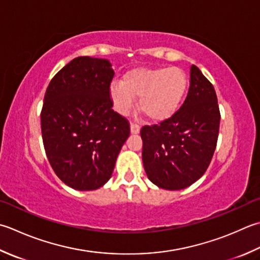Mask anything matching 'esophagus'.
Wrapping results in <instances>:
<instances>
[{
  "label": "esophagus",
  "mask_w": 260,
  "mask_h": 260,
  "mask_svg": "<svg viewBox=\"0 0 260 260\" xmlns=\"http://www.w3.org/2000/svg\"><path fill=\"white\" fill-rule=\"evenodd\" d=\"M140 128H141V126H140V124H137V123H134V121H132L131 123V132L133 134H137L140 132Z\"/></svg>",
  "instance_id": "34e87169"
}]
</instances>
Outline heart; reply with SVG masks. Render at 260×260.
Instances as JSON below:
<instances>
[{
  "mask_svg": "<svg viewBox=\"0 0 260 260\" xmlns=\"http://www.w3.org/2000/svg\"><path fill=\"white\" fill-rule=\"evenodd\" d=\"M188 76L181 69L171 66L140 68L126 73L123 82H114L110 95L120 114L128 113L135 98L151 120L164 121L175 115L187 92Z\"/></svg>",
  "mask_w": 260,
  "mask_h": 260,
  "instance_id": "obj_1",
  "label": "heart"
}]
</instances>
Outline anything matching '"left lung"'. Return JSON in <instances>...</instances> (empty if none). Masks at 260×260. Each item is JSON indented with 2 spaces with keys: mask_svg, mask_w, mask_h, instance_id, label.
<instances>
[{
  "mask_svg": "<svg viewBox=\"0 0 260 260\" xmlns=\"http://www.w3.org/2000/svg\"><path fill=\"white\" fill-rule=\"evenodd\" d=\"M221 114L214 86L195 65L189 89L175 115L141 128L142 160L157 187L179 190L205 174L214 154Z\"/></svg>",
  "mask_w": 260,
  "mask_h": 260,
  "instance_id": "left-lung-1",
  "label": "left lung"
}]
</instances>
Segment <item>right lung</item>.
Segmentation results:
<instances>
[{"instance_id":"obj_1","label":"right lung","mask_w":260,"mask_h":260,"mask_svg":"<svg viewBox=\"0 0 260 260\" xmlns=\"http://www.w3.org/2000/svg\"><path fill=\"white\" fill-rule=\"evenodd\" d=\"M109 60L80 56L55 74L40 113L46 155L54 172L76 190H94L110 179L129 135V123L110 96Z\"/></svg>"}]
</instances>
